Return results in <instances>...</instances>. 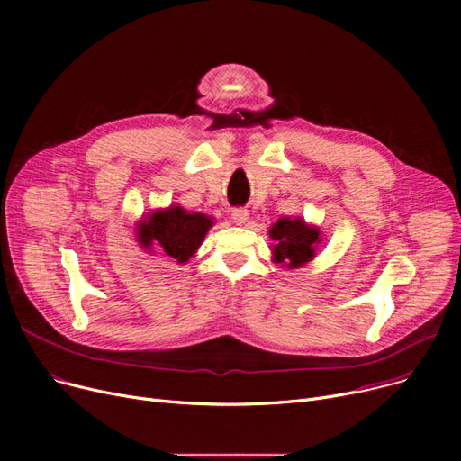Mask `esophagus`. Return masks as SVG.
<instances>
[{
    "label": "esophagus",
    "mask_w": 461,
    "mask_h": 461,
    "mask_svg": "<svg viewBox=\"0 0 461 461\" xmlns=\"http://www.w3.org/2000/svg\"><path fill=\"white\" fill-rule=\"evenodd\" d=\"M231 221H233L235 224H239V226L245 224V222L249 221V211H247V209H240V207H239V209H233V211H231Z\"/></svg>",
    "instance_id": "obj_1"
}]
</instances>
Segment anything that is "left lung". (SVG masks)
Wrapping results in <instances>:
<instances>
[{
	"label": "left lung",
	"mask_w": 461,
	"mask_h": 461,
	"mask_svg": "<svg viewBox=\"0 0 461 461\" xmlns=\"http://www.w3.org/2000/svg\"><path fill=\"white\" fill-rule=\"evenodd\" d=\"M269 235L275 240L273 254L276 263H285L289 269L301 267L310 261L316 245L320 243V231L306 226L301 218H295V221L280 218L271 228Z\"/></svg>",
	"instance_id": "8db88e82"
}]
</instances>
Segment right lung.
<instances>
[{"mask_svg":"<svg viewBox=\"0 0 461 461\" xmlns=\"http://www.w3.org/2000/svg\"><path fill=\"white\" fill-rule=\"evenodd\" d=\"M211 224V218L202 212H186L181 207H169L151 214L149 221H141L138 226V240L143 249L158 243L167 256L185 263L202 245Z\"/></svg>","mask_w":461,"mask_h":461,"instance_id":"right-lung-1","label":"right lung"}]
</instances>
